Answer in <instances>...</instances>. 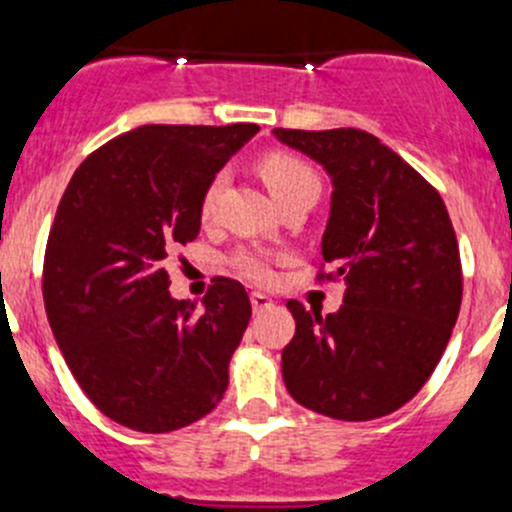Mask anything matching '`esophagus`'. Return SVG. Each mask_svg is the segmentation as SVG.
Returning <instances> with one entry per match:
<instances>
[{"mask_svg":"<svg viewBox=\"0 0 512 512\" xmlns=\"http://www.w3.org/2000/svg\"><path fill=\"white\" fill-rule=\"evenodd\" d=\"M250 302H252V307H255V312L270 310V307L275 305V302H272V297H267L265 292H252Z\"/></svg>","mask_w":512,"mask_h":512,"instance_id":"34e87169","label":"esophagus"}]
</instances>
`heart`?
Listing matches in <instances>:
<instances>
[{
  "label": "heart",
  "instance_id": "1",
  "mask_svg": "<svg viewBox=\"0 0 512 512\" xmlns=\"http://www.w3.org/2000/svg\"><path fill=\"white\" fill-rule=\"evenodd\" d=\"M257 172L265 180V185L270 187L272 197H275L280 205H285L287 200L300 195H320V175H317L315 167L310 165L302 157L292 155V152H267L260 162H257ZM222 195V177H215L210 185L205 187L200 200V215L202 220H210L217 210V202H220ZM235 270L240 272L242 277L252 282H270L275 277V270H272L270 260H267L262 252L255 250H242L237 252L235 260H232Z\"/></svg>",
  "mask_w": 512,
  "mask_h": 512
}]
</instances>
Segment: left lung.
<instances>
[{
    "label": "left lung",
    "instance_id": "8db88e82",
    "mask_svg": "<svg viewBox=\"0 0 512 512\" xmlns=\"http://www.w3.org/2000/svg\"><path fill=\"white\" fill-rule=\"evenodd\" d=\"M332 180L322 260L345 297L322 317L287 302L295 337L282 350L287 393L335 420H375L418 395L443 357L463 300V270L443 197L375 135L275 130Z\"/></svg>",
    "mask_w": 512,
    "mask_h": 512
}]
</instances>
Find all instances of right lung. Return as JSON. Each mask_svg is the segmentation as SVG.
Wrapping results in <instances>:
<instances>
[{
  "label": "right lung",
  "mask_w": 512,
  "mask_h": 512,
  "mask_svg": "<svg viewBox=\"0 0 512 512\" xmlns=\"http://www.w3.org/2000/svg\"><path fill=\"white\" fill-rule=\"evenodd\" d=\"M257 124H145L94 150L59 200L44 310L74 380L109 420L172 433L205 418L250 322L245 287L215 277L202 307L170 295L167 255L200 235V200Z\"/></svg>",
  "instance_id": "1"
}]
</instances>
